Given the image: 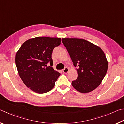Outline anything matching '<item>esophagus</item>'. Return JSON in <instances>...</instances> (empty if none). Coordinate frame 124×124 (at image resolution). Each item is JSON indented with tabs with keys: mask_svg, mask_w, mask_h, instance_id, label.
<instances>
[{
	"mask_svg": "<svg viewBox=\"0 0 124 124\" xmlns=\"http://www.w3.org/2000/svg\"><path fill=\"white\" fill-rule=\"evenodd\" d=\"M69 71V68H67V67H65V68L63 69V72L64 73H67Z\"/></svg>",
	"mask_w": 124,
	"mask_h": 124,
	"instance_id": "obj_1",
	"label": "esophagus"
}]
</instances>
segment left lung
Here are the masks:
<instances>
[{
  "label": "left lung",
  "instance_id": "obj_1",
  "mask_svg": "<svg viewBox=\"0 0 124 124\" xmlns=\"http://www.w3.org/2000/svg\"><path fill=\"white\" fill-rule=\"evenodd\" d=\"M75 67H78L77 79L72 81L74 89L87 93L101 83L108 70V61L100 47L84 39L62 38Z\"/></svg>",
  "mask_w": 124,
  "mask_h": 124
}]
</instances>
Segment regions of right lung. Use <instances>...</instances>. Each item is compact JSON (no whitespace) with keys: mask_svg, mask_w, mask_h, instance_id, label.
Listing matches in <instances>:
<instances>
[{"mask_svg":"<svg viewBox=\"0 0 124 124\" xmlns=\"http://www.w3.org/2000/svg\"><path fill=\"white\" fill-rule=\"evenodd\" d=\"M61 41L60 38L35 37L25 41L17 52L18 74L26 86L34 92L44 93L54 86L61 74L52 67L51 54ZM47 63L50 66H47Z\"/></svg>","mask_w":124,"mask_h":124,"instance_id":"add662e5","label":"right lung"}]
</instances>
